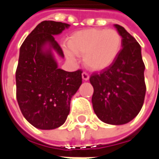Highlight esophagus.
<instances>
[{
    "label": "esophagus",
    "instance_id": "obj_1",
    "mask_svg": "<svg viewBox=\"0 0 159 159\" xmlns=\"http://www.w3.org/2000/svg\"><path fill=\"white\" fill-rule=\"evenodd\" d=\"M82 76H83V79L85 80V81H88L89 79V74L86 71H83V74H82Z\"/></svg>",
    "mask_w": 159,
    "mask_h": 159
}]
</instances>
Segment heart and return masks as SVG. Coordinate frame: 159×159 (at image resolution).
Instances as JSON below:
<instances>
[{"label":"heart","instance_id":"obj_1","mask_svg":"<svg viewBox=\"0 0 159 159\" xmlns=\"http://www.w3.org/2000/svg\"><path fill=\"white\" fill-rule=\"evenodd\" d=\"M70 48L77 55H83L88 67L103 70L116 60L122 48V36L113 29H88L73 34L69 42ZM69 59L74 54L66 50Z\"/></svg>","mask_w":159,"mask_h":159}]
</instances>
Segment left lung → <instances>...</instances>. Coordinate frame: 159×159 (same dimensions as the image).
Instances as JSON below:
<instances>
[{
  "label": "left lung",
  "instance_id": "8db88e82",
  "mask_svg": "<svg viewBox=\"0 0 159 159\" xmlns=\"http://www.w3.org/2000/svg\"><path fill=\"white\" fill-rule=\"evenodd\" d=\"M122 46L116 60L100 73H93L89 81L93 88L92 103L102 122L120 125L136 117L146 94L141 48L136 40L119 25Z\"/></svg>",
  "mask_w": 159,
  "mask_h": 159
}]
</instances>
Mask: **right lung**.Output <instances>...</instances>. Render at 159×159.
<instances>
[{
	"instance_id": "obj_1",
	"label": "right lung",
	"mask_w": 159,
	"mask_h": 159,
	"mask_svg": "<svg viewBox=\"0 0 159 159\" xmlns=\"http://www.w3.org/2000/svg\"><path fill=\"white\" fill-rule=\"evenodd\" d=\"M69 26L65 23L42 21L20 47L16 97L23 116L40 129H53L66 122L71 97L82 84V70L70 72L59 69L51 50L42 51L43 46L48 43L64 57L53 35Z\"/></svg>"
}]
</instances>
